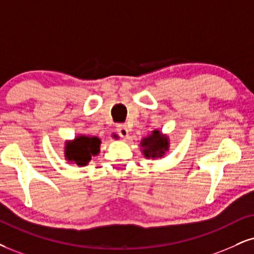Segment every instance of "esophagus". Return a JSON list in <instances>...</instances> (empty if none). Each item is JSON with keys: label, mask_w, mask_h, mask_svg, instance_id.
Instances as JSON below:
<instances>
[{"label": "esophagus", "mask_w": 254, "mask_h": 254, "mask_svg": "<svg viewBox=\"0 0 254 254\" xmlns=\"http://www.w3.org/2000/svg\"><path fill=\"white\" fill-rule=\"evenodd\" d=\"M117 133L120 135L121 137H127L128 134H129V129H128V127L126 125H119L118 128H117Z\"/></svg>", "instance_id": "1"}]
</instances>
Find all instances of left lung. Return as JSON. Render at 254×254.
<instances>
[{
	"mask_svg": "<svg viewBox=\"0 0 254 254\" xmlns=\"http://www.w3.org/2000/svg\"><path fill=\"white\" fill-rule=\"evenodd\" d=\"M141 146L145 147L143 153L146 158H161L168 148V139L162 136L159 130H154L153 134L142 140Z\"/></svg>",
	"mask_w": 254,
	"mask_h": 254,
	"instance_id": "left-lung-1",
	"label": "left lung"
}]
</instances>
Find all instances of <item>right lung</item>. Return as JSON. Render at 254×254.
<instances>
[{
  "label": "right lung",
  "instance_id": "add662e5",
  "mask_svg": "<svg viewBox=\"0 0 254 254\" xmlns=\"http://www.w3.org/2000/svg\"><path fill=\"white\" fill-rule=\"evenodd\" d=\"M101 140L96 136L80 135L74 142H68L65 147V156L79 166H84L90 161L93 155H98Z\"/></svg>",
  "mask_w": 254,
  "mask_h": 254
}]
</instances>
